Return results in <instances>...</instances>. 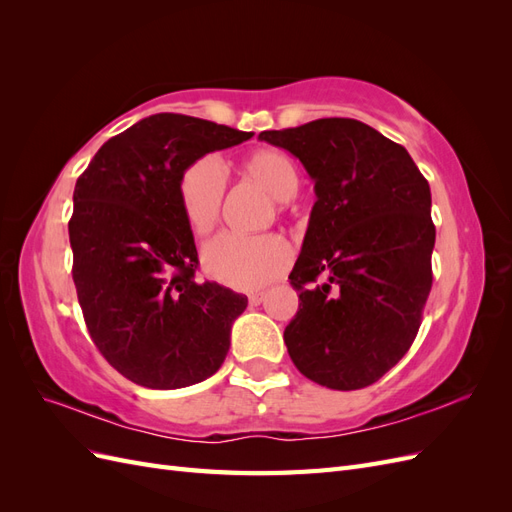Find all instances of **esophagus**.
I'll use <instances>...</instances> for the list:
<instances>
[{"label":"esophagus","instance_id":"1","mask_svg":"<svg viewBox=\"0 0 512 512\" xmlns=\"http://www.w3.org/2000/svg\"><path fill=\"white\" fill-rule=\"evenodd\" d=\"M247 299H250L252 305H260L262 301H265V292H252Z\"/></svg>","mask_w":512,"mask_h":512}]
</instances>
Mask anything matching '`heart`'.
Masks as SVG:
<instances>
[{
	"label": "heart",
	"mask_w": 512,
	"mask_h": 512,
	"mask_svg": "<svg viewBox=\"0 0 512 512\" xmlns=\"http://www.w3.org/2000/svg\"><path fill=\"white\" fill-rule=\"evenodd\" d=\"M243 170L275 200H290L299 190V173L286 153L260 149L245 160ZM226 194V170L215 156H205L183 170L179 203L196 235H209L220 220ZM290 245L280 235H220L203 250L205 271L230 288L254 290L282 275L290 265Z\"/></svg>",
	"instance_id": "b5f03b06"
}]
</instances>
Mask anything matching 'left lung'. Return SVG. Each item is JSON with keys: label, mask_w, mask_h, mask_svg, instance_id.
Instances as JSON below:
<instances>
[{"label": "left lung", "mask_w": 512, "mask_h": 512, "mask_svg": "<svg viewBox=\"0 0 512 512\" xmlns=\"http://www.w3.org/2000/svg\"><path fill=\"white\" fill-rule=\"evenodd\" d=\"M258 138L299 158L316 192L288 277L299 292L284 331L290 359L327 389H365L401 361L421 327L436 243L429 183L404 147L356 119Z\"/></svg>", "instance_id": "8db88e82"}]
</instances>
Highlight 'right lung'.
<instances>
[{
	"instance_id": "1",
	"label": "right lung",
	"mask_w": 512,
	"mask_h": 512,
	"mask_svg": "<svg viewBox=\"0 0 512 512\" xmlns=\"http://www.w3.org/2000/svg\"><path fill=\"white\" fill-rule=\"evenodd\" d=\"M252 136L158 113L106 141L76 179L72 280L96 348L134 384L183 389L213 376L226 359L247 297L196 282L198 252L179 181L205 153Z\"/></svg>"
}]
</instances>
